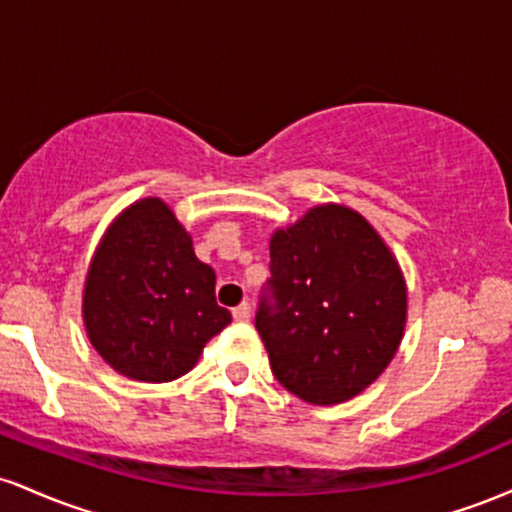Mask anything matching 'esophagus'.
I'll return each instance as SVG.
<instances>
[{"label":"esophagus","instance_id":"obj_1","mask_svg":"<svg viewBox=\"0 0 512 512\" xmlns=\"http://www.w3.org/2000/svg\"><path fill=\"white\" fill-rule=\"evenodd\" d=\"M233 320L236 322H248L250 320V305L240 303L238 308H233Z\"/></svg>","mask_w":512,"mask_h":512}]
</instances>
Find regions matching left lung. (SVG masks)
I'll return each mask as SVG.
<instances>
[{
	"instance_id": "8db88e82",
	"label": "left lung",
	"mask_w": 512,
	"mask_h": 512,
	"mask_svg": "<svg viewBox=\"0 0 512 512\" xmlns=\"http://www.w3.org/2000/svg\"><path fill=\"white\" fill-rule=\"evenodd\" d=\"M255 315L274 378L310 404H339L375 383L407 325V284L385 240L344 204L276 228Z\"/></svg>"
}]
</instances>
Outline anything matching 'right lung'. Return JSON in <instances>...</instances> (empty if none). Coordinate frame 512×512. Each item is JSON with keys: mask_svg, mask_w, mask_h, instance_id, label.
Returning a JSON list of instances; mask_svg holds the SVG:
<instances>
[{"mask_svg": "<svg viewBox=\"0 0 512 512\" xmlns=\"http://www.w3.org/2000/svg\"><path fill=\"white\" fill-rule=\"evenodd\" d=\"M216 274L163 199L134 202L110 223L88 264L84 325L117 373L170 383L195 368L204 344L231 322Z\"/></svg>", "mask_w": 512, "mask_h": 512, "instance_id": "right-lung-1", "label": "right lung"}]
</instances>
